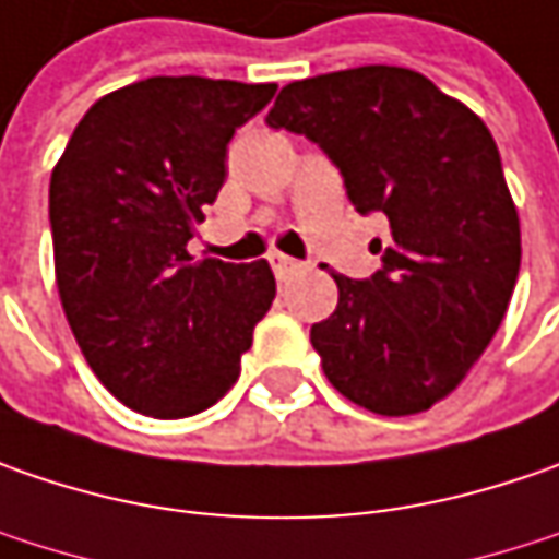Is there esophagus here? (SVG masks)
Here are the masks:
<instances>
[{
  "instance_id": "obj_1",
  "label": "esophagus",
  "mask_w": 559,
  "mask_h": 559,
  "mask_svg": "<svg viewBox=\"0 0 559 559\" xmlns=\"http://www.w3.org/2000/svg\"><path fill=\"white\" fill-rule=\"evenodd\" d=\"M270 267H273V273H276V280H289L292 273L301 267V264H298L295 258H289V254L273 251V254H270Z\"/></svg>"
}]
</instances>
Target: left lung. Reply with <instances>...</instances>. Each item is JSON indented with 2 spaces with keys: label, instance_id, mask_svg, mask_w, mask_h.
<instances>
[{
  "label": "left lung",
  "instance_id": "obj_1",
  "mask_svg": "<svg viewBox=\"0 0 559 559\" xmlns=\"http://www.w3.org/2000/svg\"><path fill=\"white\" fill-rule=\"evenodd\" d=\"M267 123L317 142L357 211H382L392 229L370 280L333 273L338 305L311 326L323 373L382 417L429 411L483 357L520 273V217L488 127L392 64L295 80Z\"/></svg>",
  "mask_w": 559,
  "mask_h": 559
}]
</instances>
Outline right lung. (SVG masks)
<instances>
[{
  "label": "right lung",
  "mask_w": 559,
  "mask_h": 559,
  "mask_svg": "<svg viewBox=\"0 0 559 559\" xmlns=\"http://www.w3.org/2000/svg\"><path fill=\"white\" fill-rule=\"evenodd\" d=\"M276 83L148 76L102 96L49 183L55 283L98 382L145 417L233 389L276 280L267 261H195L186 242L226 180V145Z\"/></svg>",
  "instance_id": "add662e5"
}]
</instances>
